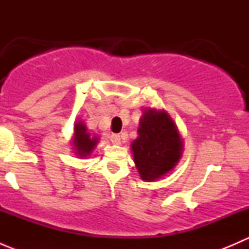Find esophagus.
Wrapping results in <instances>:
<instances>
[{"label": "esophagus", "instance_id": "obj_1", "mask_svg": "<svg viewBox=\"0 0 249 249\" xmlns=\"http://www.w3.org/2000/svg\"><path fill=\"white\" fill-rule=\"evenodd\" d=\"M109 140H110V142L113 143V144H117V145L120 144V136H119V135H117V134L110 135Z\"/></svg>", "mask_w": 249, "mask_h": 249}]
</instances>
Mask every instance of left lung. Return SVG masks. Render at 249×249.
<instances>
[{"mask_svg":"<svg viewBox=\"0 0 249 249\" xmlns=\"http://www.w3.org/2000/svg\"><path fill=\"white\" fill-rule=\"evenodd\" d=\"M137 132L131 149L141 178L152 182L172 171L182 157L183 141L167 112L145 109Z\"/></svg>","mask_w":249,"mask_h":249,"instance_id":"1","label":"left lung"}]
</instances>
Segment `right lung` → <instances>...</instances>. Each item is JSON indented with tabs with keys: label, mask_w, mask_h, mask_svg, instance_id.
Here are the masks:
<instances>
[{
	"label": "right lung",
	"mask_w": 249,
	"mask_h": 249,
	"mask_svg": "<svg viewBox=\"0 0 249 249\" xmlns=\"http://www.w3.org/2000/svg\"><path fill=\"white\" fill-rule=\"evenodd\" d=\"M99 139L96 136H91L88 132L87 126L83 122H77L74 124L73 132V147L76 154L80 158H88L94 148L96 147Z\"/></svg>",
	"instance_id": "obj_1"
}]
</instances>
